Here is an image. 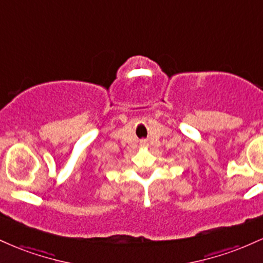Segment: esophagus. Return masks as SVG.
Segmentation results:
<instances>
[{"mask_svg": "<svg viewBox=\"0 0 263 263\" xmlns=\"http://www.w3.org/2000/svg\"><path fill=\"white\" fill-rule=\"evenodd\" d=\"M147 144H148V143H147V141H141V146L142 147H146Z\"/></svg>", "mask_w": 263, "mask_h": 263, "instance_id": "esophagus-1", "label": "esophagus"}]
</instances>
